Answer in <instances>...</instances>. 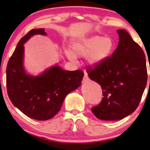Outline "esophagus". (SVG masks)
Returning a JSON list of instances; mask_svg holds the SVG:
<instances>
[{
	"mask_svg": "<svg viewBox=\"0 0 150 150\" xmlns=\"http://www.w3.org/2000/svg\"><path fill=\"white\" fill-rule=\"evenodd\" d=\"M88 80H89V77H88V75L87 72H85V74H84V77H83V83H86Z\"/></svg>",
	"mask_w": 150,
	"mask_h": 150,
	"instance_id": "1",
	"label": "esophagus"
}]
</instances>
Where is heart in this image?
Wrapping results in <instances>:
<instances>
[{"label": "heart", "mask_w": 150, "mask_h": 150, "mask_svg": "<svg viewBox=\"0 0 150 150\" xmlns=\"http://www.w3.org/2000/svg\"><path fill=\"white\" fill-rule=\"evenodd\" d=\"M112 39L102 36H94L76 42L72 47L74 52L67 50L66 54L70 60L74 61L76 55L85 57L92 65H97L105 61L111 54L114 48Z\"/></svg>", "instance_id": "b5f03b06"}]
</instances>
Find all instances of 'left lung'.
Wrapping results in <instances>:
<instances>
[{
  "label": "left lung",
  "instance_id": "1",
  "mask_svg": "<svg viewBox=\"0 0 150 150\" xmlns=\"http://www.w3.org/2000/svg\"><path fill=\"white\" fill-rule=\"evenodd\" d=\"M118 46L111 56L86 71L102 89V101L91 108L99 120H122L132 113L146 87L147 72L145 55L126 30H117Z\"/></svg>",
  "mask_w": 150,
  "mask_h": 150
}]
</instances>
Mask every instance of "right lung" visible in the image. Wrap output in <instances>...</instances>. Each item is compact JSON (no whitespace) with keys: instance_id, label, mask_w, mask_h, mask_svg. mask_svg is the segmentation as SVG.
<instances>
[{"instance_id":"right-lung-1","label":"right lung","mask_w":150,"mask_h":150,"mask_svg":"<svg viewBox=\"0 0 150 150\" xmlns=\"http://www.w3.org/2000/svg\"><path fill=\"white\" fill-rule=\"evenodd\" d=\"M46 35L44 28L32 29L18 43L8 61L6 83L12 103L26 116L36 120H50L60 110L65 98L81 85L82 70L65 71L59 66L33 77L23 67V44L33 35Z\"/></svg>"}]
</instances>
